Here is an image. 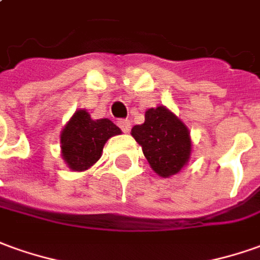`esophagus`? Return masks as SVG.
<instances>
[{
  "label": "esophagus",
  "instance_id": "esophagus-1",
  "mask_svg": "<svg viewBox=\"0 0 260 260\" xmlns=\"http://www.w3.org/2000/svg\"><path fill=\"white\" fill-rule=\"evenodd\" d=\"M119 127L124 132V133H128L130 132V127H132V123H130V120H119Z\"/></svg>",
  "mask_w": 260,
  "mask_h": 260
}]
</instances>
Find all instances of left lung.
I'll list each match as a JSON object with an SVG mask.
<instances>
[{
  "instance_id": "8db88e82",
  "label": "left lung",
  "mask_w": 260,
  "mask_h": 260,
  "mask_svg": "<svg viewBox=\"0 0 260 260\" xmlns=\"http://www.w3.org/2000/svg\"><path fill=\"white\" fill-rule=\"evenodd\" d=\"M134 140L157 175L170 178L188 164L192 151L189 130L175 113L166 106L148 109L144 123L132 128Z\"/></svg>"
}]
</instances>
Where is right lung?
I'll return each mask as SVG.
<instances>
[{
  "mask_svg": "<svg viewBox=\"0 0 260 260\" xmlns=\"http://www.w3.org/2000/svg\"><path fill=\"white\" fill-rule=\"evenodd\" d=\"M119 134L121 130L112 120H93L89 112L79 109L60 132V155L71 171L82 173L99 161L106 141Z\"/></svg>",
  "mask_w": 260,
  "mask_h": 260,
  "instance_id": "1",
  "label": "right lung"
}]
</instances>
